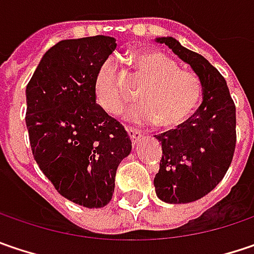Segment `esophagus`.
<instances>
[{"label": "esophagus", "mask_w": 254, "mask_h": 254, "mask_svg": "<svg viewBox=\"0 0 254 254\" xmlns=\"http://www.w3.org/2000/svg\"><path fill=\"white\" fill-rule=\"evenodd\" d=\"M127 135H129V138H130V141H132L133 145L141 139V136H142L141 130H138V129H132V127H129V129H127Z\"/></svg>", "instance_id": "obj_1"}]
</instances>
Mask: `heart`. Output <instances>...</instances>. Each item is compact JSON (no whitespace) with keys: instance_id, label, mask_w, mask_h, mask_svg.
Wrapping results in <instances>:
<instances>
[{"instance_id":"obj_1","label":"heart","mask_w":254,"mask_h":254,"mask_svg":"<svg viewBox=\"0 0 254 254\" xmlns=\"http://www.w3.org/2000/svg\"><path fill=\"white\" fill-rule=\"evenodd\" d=\"M136 74L146 86L139 93V105L127 113V121L138 125H157L172 129L180 127L195 111L201 97L200 79L181 70L165 53L145 50L132 59ZM93 95L96 103L108 115H119L130 96L119 80L118 66L106 60L97 70Z\"/></svg>"}]
</instances>
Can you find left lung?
I'll use <instances>...</instances> for the list:
<instances>
[{
  "label": "left lung",
  "mask_w": 254,
  "mask_h": 254,
  "mask_svg": "<svg viewBox=\"0 0 254 254\" xmlns=\"http://www.w3.org/2000/svg\"><path fill=\"white\" fill-rule=\"evenodd\" d=\"M198 76L202 103L177 129L157 135L162 145L159 171L154 178L158 198L184 204L207 195L223 180L236 148V106L220 71L201 54L172 37H159Z\"/></svg>",
  "instance_id": "obj_1"
}]
</instances>
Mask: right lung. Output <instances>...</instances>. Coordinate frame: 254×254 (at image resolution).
Returning <instances> with one entry per match:
<instances>
[{
  "label": "right lung",
  "mask_w": 254,
  "mask_h": 254,
  "mask_svg": "<svg viewBox=\"0 0 254 254\" xmlns=\"http://www.w3.org/2000/svg\"><path fill=\"white\" fill-rule=\"evenodd\" d=\"M108 36L63 40L43 56L27 84L25 124L34 159L54 188L87 208L112 200L132 142L95 100L97 70L116 49Z\"/></svg>",
  "instance_id": "1"
}]
</instances>
